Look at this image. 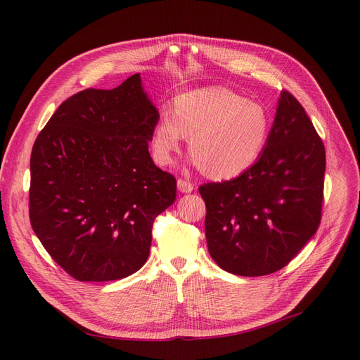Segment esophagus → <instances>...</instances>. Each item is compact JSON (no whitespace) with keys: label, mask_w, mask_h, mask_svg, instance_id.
Returning a JSON list of instances; mask_svg holds the SVG:
<instances>
[{"label":"esophagus","mask_w":360,"mask_h":360,"mask_svg":"<svg viewBox=\"0 0 360 360\" xmlns=\"http://www.w3.org/2000/svg\"><path fill=\"white\" fill-rule=\"evenodd\" d=\"M176 185H178V190L181 193H191L194 190V185L190 181H186V179H178Z\"/></svg>","instance_id":"34e87169"}]
</instances>
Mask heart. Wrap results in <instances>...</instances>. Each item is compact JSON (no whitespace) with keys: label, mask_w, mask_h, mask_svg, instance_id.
I'll return each instance as SVG.
<instances>
[{"label":"heart","mask_w":360,"mask_h":360,"mask_svg":"<svg viewBox=\"0 0 360 360\" xmlns=\"http://www.w3.org/2000/svg\"><path fill=\"white\" fill-rule=\"evenodd\" d=\"M269 132L270 117L262 105L228 89L207 87L181 94L174 113H160L151 148L159 165H169L184 137H190L194 160L205 175L232 178L257 162Z\"/></svg>","instance_id":"heart-1"}]
</instances>
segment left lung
I'll return each instance as SVG.
<instances>
[{
  "instance_id": "left-lung-1",
  "label": "left lung",
  "mask_w": 360,
  "mask_h": 360,
  "mask_svg": "<svg viewBox=\"0 0 360 360\" xmlns=\"http://www.w3.org/2000/svg\"><path fill=\"white\" fill-rule=\"evenodd\" d=\"M326 147L288 90L259 159L239 176L202 184L207 247L217 266L245 277L286 267L321 223Z\"/></svg>"
}]
</instances>
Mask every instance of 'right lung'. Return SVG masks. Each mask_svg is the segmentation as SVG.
<instances>
[{"label":"right lung","mask_w":360,"mask_h":360,"mask_svg":"<svg viewBox=\"0 0 360 360\" xmlns=\"http://www.w3.org/2000/svg\"><path fill=\"white\" fill-rule=\"evenodd\" d=\"M158 118L134 74L72 94L37 134L30 224L72 278L120 280L147 261L153 221L176 198L175 176L148 153Z\"/></svg>","instance_id":"1"}]
</instances>
